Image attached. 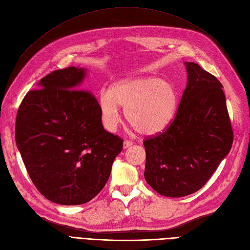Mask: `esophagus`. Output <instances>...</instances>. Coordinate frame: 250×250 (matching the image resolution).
<instances>
[{"label":"esophagus","instance_id":"esophagus-1","mask_svg":"<svg viewBox=\"0 0 250 250\" xmlns=\"http://www.w3.org/2000/svg\"><path fill=\"white\" fill-rule=\"evenodd\" d=\"M132 142L131 141H128V140H125L124 141V143H123V147L126 149V148H128V147H130L131 145H132Z\"/></svg>","mask_w":250,"mask_h":250}]
</instances>
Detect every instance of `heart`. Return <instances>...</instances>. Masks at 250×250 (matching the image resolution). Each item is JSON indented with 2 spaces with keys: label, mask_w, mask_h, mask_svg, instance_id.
Returning <instances> with one entry per match:
<instances>
[{
  "label": "heart",
  "mask_w": 250,
  "mask_h": 250,
  "mask_svg": "<svg viewBox=\"0 0 250 250\" xmlns=\"http://www.w3.org/2000/svg\"><path fill=\"white\" fill-rule=\"evenodd\" d=\"M104 126L113 130L121 121L120 106L128 122L140 133L152 135L167 128L175 116L177 93L171 83L149 77L124 80L100 94Z\"/></svg>",
  "instance_id": "heart-1"
}]
</instances>
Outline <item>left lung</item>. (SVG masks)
<instances>
[{"mask_svg":"<svg viewBox=\"0 0 250 250\" xmlns=\"http://www.w3.org/2000/svg\"><path fill=\"white\" fill-rule=\"evenodd\" d=\"M188 83L176 116L164 132L144 141V176L154 191L184 197L208 183L233 141L222 84L195 62H186Z\"/></svg>","mask_w":250,"mask_h":250,"instance_id":"obj_1","label":"left lung"}]
</instances>
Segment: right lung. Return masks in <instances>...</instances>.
I'll return each mask as SVG.
<instances>
[{"label": "right lung", "instance_id": "add662e5", "mask_svg": "<svg viewBox=\"0 0 250 250\" xmlns=\"http://www.w3.org/2000/svg\"><path fill=\"white\" fill-rule=\"evenodd\" d=\"M86 70L50 73L22 99L16 141L32 183L62 206L86 203L107 183L123 140L104 129L100 105L80 87Z\"/></svg>", "mask_w": 250, "mask_h": 250}]
</instances>
